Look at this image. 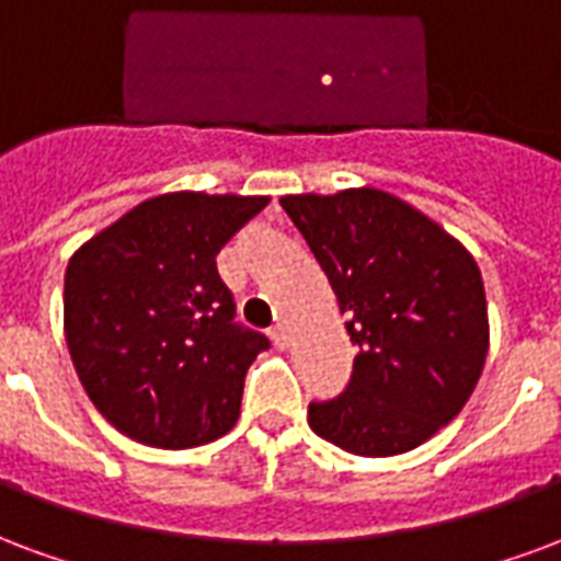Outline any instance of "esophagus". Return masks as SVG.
<instances>
[{
  "label": "esophagus",
  "mask_w": 561,
  "mask_h": 561,
  "mask_svg": "<svg viewBox=\"0 0 561 561\" xmlns=\"http://www.w3.org/2000/svg\"><path fill=\"white\" fill-rule=\"evenodd\" d=\"M268 334H272V343H275L277 350H286V346H289V331H286L284 322H277L275 329L268 331Z\"/></svg>",
  "instance_id": "esophagus-1"
}]
</instances>
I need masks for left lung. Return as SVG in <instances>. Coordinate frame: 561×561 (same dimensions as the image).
Listing matches in <instances>:
<instances>
[{"instance_id": "1", "label": "left lung", "mask_w": 561, "mask_h": 561, "mask_svg": "<svg viewBox=\"0 0 561 561\" xmlns=\"http://www.w3.org/2000/svg\"><path fill=\"white\" fill-rule=\"evenodd\" d=\"M358 346L341 398L310 403V431L358 457L427 443L463 410L490 350L484 280L451 232L379 187L286 194Z\"/></svg>"}]
</instances>
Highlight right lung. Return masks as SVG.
Wrapping results in <instances>:
<instances>
[{"instance_id":"add662e5","label":"right lung","mask_w":561,"mask_h":561,"mask_svg":"<svg viewBox=\"0 0 561 561\" xmlns=\"http://www.w3.org/2000/svg\"><path fill=\"white\" fill-rule=\"evenodd\" d=\"M268 196L173 191L125 211L73 251L65 341L95 410L151 448L218 439L268 341L232 322L215 256Z\"/></svg>"}]
</instances>
